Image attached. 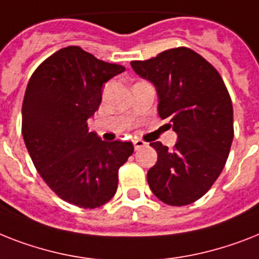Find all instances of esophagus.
<instances>
[{
  "label": "esophagus",
  "mask_w": 259,
  "mask_h": 259,
  "mask_svg": "<svg viewBox=\"0 0 259 259\" xmlns=\"http://www.w3.org/2000/svg\"><path fill=\"white\" fill-rule=\"evenodd\" d=\"M133 145H134V149H136V150H138V149L144 148L145 142H144V141H141V140H134Z\"/></svg>",
  "instance_id": "1"
}]
</instances>
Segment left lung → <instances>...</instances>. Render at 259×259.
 I'll list each match as a JSON object with an SVG mask.
<instances>
[{"mask_svg": "<svg viewBox=\"0 0 259 259\" xmlns=\"http://www.w3.org/2000/svg\"><path fill=\"white\" fill-rule=\"evenodd\" d=\"M133 70L158 94V114L178 141L173 150L151 142L158 158L148 171L153 194L171 206L195 202L220 177L232 148L233 105L217 69L189 48L132 61Z\"/></svg>", "mask_w": 259, "mask_h": 259, "instance_id": "1", "label": "left lung"}]
</instances>
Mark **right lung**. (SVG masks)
Here are the masks:
<instances>
[{
	"label": "right lung",
	"mask_w": 259,
	"mask_h": 259,
	"mask_svg": "<svg viewBox=\"0 0 259 259\" xmlns=\"http://www.w3.org/2000/svg\"><path fill=\"white\" fill-rule=\"evenodd\" d=\"M125 70L68 46L31 74L22 104V136L35 169L61 199L96 209L114 197L132 142H106L89 132L105 82Z\"/></svg>",
	"instance_id": "add662e5"
}]
</instances>
